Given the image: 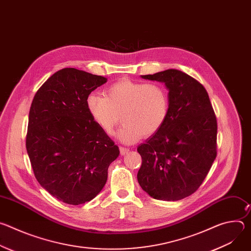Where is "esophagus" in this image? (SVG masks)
I'll use <instances>...</instances> for the list:
<instances>
[{"label":"esophagus","instance_id":"obj_1","mask_svg":"<svg viewBox=\"0 0 251 251\" xmlns=\"http://www.w3.org/2000/svg\"><path fill=\"white\" fill-rule=\"evenodd\" d=\"M129 151H130V150H129L128 148H124V147H121V148H120V154H121L122 156L126 155Z\"/></svg>","mask_w":251,"mask_h":251}]
</instances>
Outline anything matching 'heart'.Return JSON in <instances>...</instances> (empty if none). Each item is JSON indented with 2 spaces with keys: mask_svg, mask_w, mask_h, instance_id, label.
Wrapping results in <instances>:
<instances>
[{
  "mask_svg": "<svg viewBox=\"0 0 251 251\" xmlns=\"http://www.w3.org/2000/svg\"><path fill=\"white\" fill-rule=\"evenodd\" d=\"M86 108L94 122L108 135H112L121 120L118 132L123 142H137L155 135L164 125L170 108L169 94L159 83H143L122 78L105 89V95L90 93Z\"/></svg>",
  "mask_w": 251,
  "mask_h": 251,
  "instance_id": "heart-1",
  "label": "heart"
}]
</instances>
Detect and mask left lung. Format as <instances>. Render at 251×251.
<instances>
[{"mask_svg": "<svg viewBox=\"0 0 251 251\" xmlns=\"http://www.w3.org/2000/svg\"><path fill=\"white\" fill-rule=\"evenodd\" d=\"M141 77L165 84L170 108L162 128L137 149L138 183L156 200H182L199 189L217 157L216 115L205 88L183 71Z\"/></svg>", "mask_w": 251, "mask_h": 251, "instance_id": "obj_1", "label": "left lung"}]
</instances>
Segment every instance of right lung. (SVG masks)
Masks as SVG:
<instances>
[{
  "label": "right lung",
  "mask_w": 251,
  "mask_h": 251,
  "mask_svg": "<svg viewBox=\"0 0 251 251\" xmlns=\"http://www.w3.org/2000/svg\"><path fill=\"white\" fill-rule=\"evenodd\" d=\"M106 81L83 70L63 68L31 102L25 146L34 176L47 192L68 204L94 199L120 153L86 108L87 96Z\"/></svg>",
  "instance_id": "add662e5"
}]
</instances>
